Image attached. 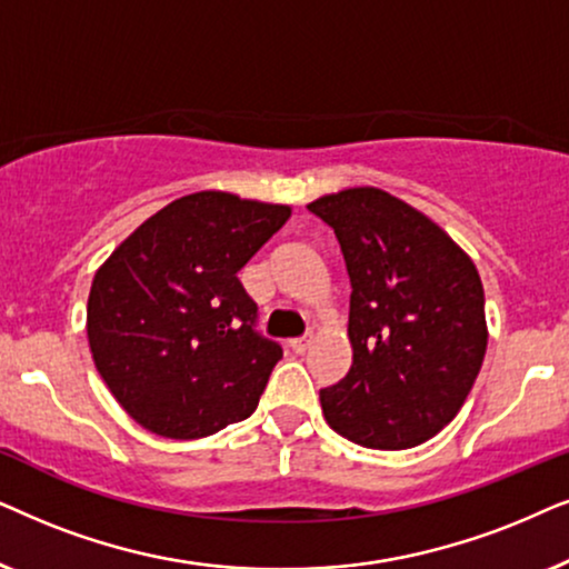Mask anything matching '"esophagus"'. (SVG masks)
Returning a JSON list of instances; mask_svg holds the SVG:
<instances>
[{
    "label": "esophagus",
    "instance_id": "obj_1",
    "mask_svg": "<svg viewBox=\"0 0 569 569\" xmlns=\"http://www.w3.org/2000/svg\"><path fill=\"white\" fill-rule=\"evenodd\" d=\"M309 343H312V336H307V338H293V340H289V348L293 353H305L307 348H309Z\"/></svg>",
    "mask_w": 569,
    "mask_h": 569
}]
</instances>
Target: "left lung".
Returning a JSON list of instances; mask_svg holds the SVG:
<instances>
[{"mask_svg": "<svg viewBox=\"0 0 569 569\" xmlns=\"http://www.w3.org/2000/svg\"><path fill=\"white\" fill-rule=\"evenodd\" d=\"M307 208L336 231L351 280L353 361L320 390L325 421L361 448H416L456 419L479 377L489 340L479 270L385 189H340Z\"/></svg>", "mask_w": 569, "mask_h": 569, "instance_id": "left-lung-1", "label": "left lung"}]
</instances>
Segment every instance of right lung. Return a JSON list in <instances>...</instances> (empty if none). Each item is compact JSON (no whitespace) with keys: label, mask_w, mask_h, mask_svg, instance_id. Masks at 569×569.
<instances>
[{"label":"right lung","mask_w":569,"mask_h":569,"mask_svg":"<svg viewBox=\"0 0 569 569\" xmlns=\"http://www.w3.org/2000/svg\"><path fill=\"white\" fill-rule=\"evenodd\" d=\"M289 218L291 206L206 189L150 216L96 270L90 353L140 427L200 439L260 403L283 351L254 332L237 272Z\"/></svg>","instance_id":"right-lung-1"}]
</instances>
